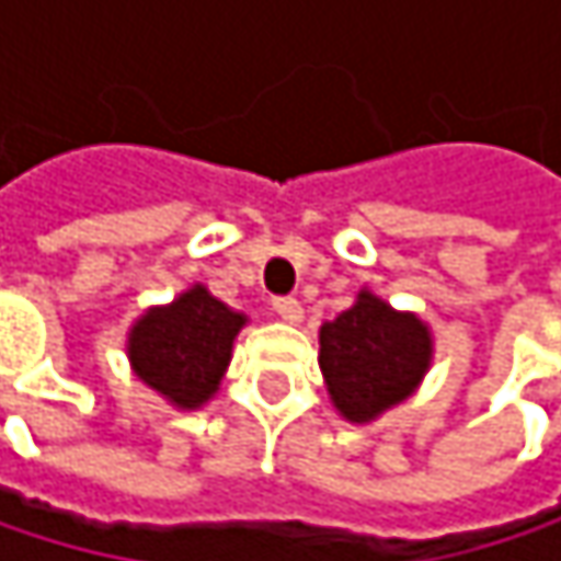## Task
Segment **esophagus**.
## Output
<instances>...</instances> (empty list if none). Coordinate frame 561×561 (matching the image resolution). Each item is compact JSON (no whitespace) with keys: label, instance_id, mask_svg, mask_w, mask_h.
I'll return each instance as SVG.
<instances>
[{"label":"esophagus","instance_id":"1","mask_svg":"<svg viewBox=\"0 0 561 561\" xmlns=\"http://www.w3.org/2000/svg\"><path fill=\"white\" fill-rule=\"evenodd\" d=\"M273 308H276V314H279L282 321H288V324H298L305 318V308H301L298 298H273Z\"/></svg>","mask_w":561,"mask_h":561}]
</instances>
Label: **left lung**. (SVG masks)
Returning <instances> with one entry per match:
<instances>
[{
    "mask_svg": "<svg viewBox=\"0 0 561 561\" xmlns=\"http://www.w3.org/2000/svg\"><path fill=\"white\" fill-rule=\"evenodd\" d=\"M318 364L334 409L347 422H374L409 399L432 364V331L360 288L357 301L318 331Z\"/></svg>",
    "mask_w": 561,
    "mask_h": 561,
    "instance_id": "left-lung-1",
    "label": "left lung"
}]
</instances>
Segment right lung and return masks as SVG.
I'll return each instance as SVG.
<instances>
[{
  "label": "right lung",
  "mask_w": 561,
  "mask_h": 561,
  "mask_svg": "<svg viewBox=\"0 0 561 561\" xmlns=\"http://www.w3.org/2000/svg\"><path fill=\"white\" fill-rule=\"evenodd\" d=\"M247 314L227 308L204 285H191L171 305L149 308L129 331L136 377L178 409H201L220 390L233 337Z\"/></svg>",
  "instance_id": "add662e5"
}]
</instances>
